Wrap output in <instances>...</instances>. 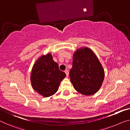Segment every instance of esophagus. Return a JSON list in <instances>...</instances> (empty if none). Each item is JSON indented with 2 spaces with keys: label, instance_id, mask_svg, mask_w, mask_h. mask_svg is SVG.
Masks as SVG:
<instances>
[{
  "label": "esophagus",
  "instance_id": "1",
  "mask_svg": "<svg viewBox=\"0 0 130 130\" xmlns=\"http://www.w3.org/2000/svg\"><path fill=\"white\" fill-rule=\"evenodd\" d=\"M65 73H66V75H67V76H68V75H69V71H68L67 69V70L65 71Z\"/></svg>",
  "mask_w": 130,
  "mask_h": 130
}]
</instances>
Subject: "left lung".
Masks as SVG:
<instances>
[{
	"mask_svg": "<svg viewBox=\"0 0 130 130\" xmlns=\"http://www.w3.org/2000/svg\"><path fill=\"white\" fill-rule=\"evenodd\" d=\"M69 76L77 92L84 95L90 96L98 92L102 86L104 71L92 50L83 47L77 49L73 54Z\"/></svg>",
	"mask_w": 130,
	"mask_h": 130,
	"instance_id": "left-lung-1",
	"label": "left lung"
}]
</instances>
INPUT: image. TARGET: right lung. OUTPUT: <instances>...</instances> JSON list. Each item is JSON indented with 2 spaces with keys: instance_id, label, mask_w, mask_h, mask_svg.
<instances>
[{
  "instance_id": "right-lung-1",
  "label": "right lung",
  "mask_w": 130,
  "mask_h": 130,
  "mask_svg": "<svg viewBox=\"0 0 130 130\" xmlns=\"http://www.w3.org/2000/svg\"><path fill=\"white\" fill-rule=\"evenodd\" d=\"M65 76V73L59 70L58 64L54 61L51 54L48 53L36 61L30 80L32 88L47 98L57 92L60 83Z\"/></svg>"
}]
</instances>
